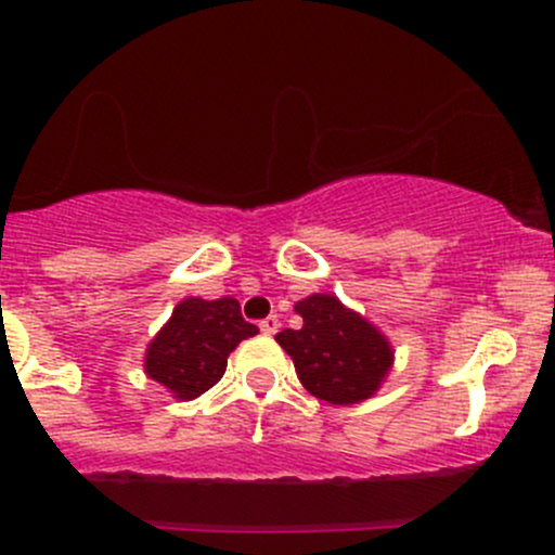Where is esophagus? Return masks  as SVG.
Listing matches in <instances>:
<instances>
[{"instance_id":"esophagus-1","label":"esophagus","mask_w":555,"mask_h":555,"mask_svg":"<svg viewBox=\"0 0 555 555\" xmlns=\"http://www.w3.org/2000/svg\"><path fill=\"white\" fill-rule=\"evenodd\" d=\"M279 326H282V322H279L276 317H268L260 322V332H266V335H276Z\"/></svg>"}]
</instances>
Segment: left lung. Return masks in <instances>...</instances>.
Segmentation results:
<instances>
[{"label":"left lung","mask_w":555,"mask_h":555,"mask_svg":"<svg viewBox=\"0 0 555 555\" xmlns=\"http://www.w3.org/2000/svg\"><path fill=\"white\" fill-rule=\"evenodd\" d=\"M300 330H284L276 343L295 361L302 388L326 404H359L388 377L393 348L364 317L335 295H311L295 306Z\"/></svg>","instance_id":"1"}]
</instances>
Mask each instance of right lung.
<instances>
[{
	"label": "right lung",
	"mask_w": 555,
	"mask_h": 555,
	"mask_svg": "<svg viewBox=\"0 0 555 555\" xmlns=\"http://www.w3.org/2000/svg\"><path fill=\"white\" fill-rule=\"evenodd\" d=\"M253 335L258 326L244 322L233 297H185L149 343L145 375L165 385L175 399L191 401L223 377L229 353Z\"/></svg>",
	"instance_id": "right-lung-1"
}]
</instances>
